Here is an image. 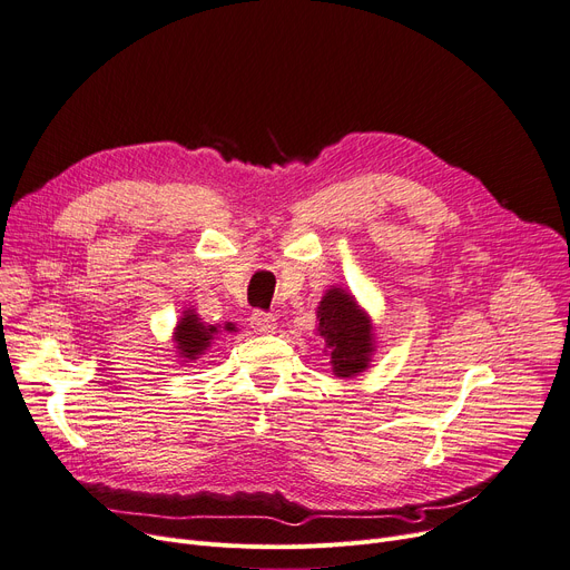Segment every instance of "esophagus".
<instances>
[{"instance_id": "obj_1", "label": "esophagus", "mask_w": 570, "mask_h": 570, "mask_svg": "<svg viewBox=\"0 0 570 570\" xmlns=\"http://www.w3.org/2000/svg\"><path fill=\"white\" fill-rule=\"evenodd\" d=\"M250 327L259 334H274L278 322H276V315L274 313H264V311H255L250 315Z\"/></svg>"}]
</instances>
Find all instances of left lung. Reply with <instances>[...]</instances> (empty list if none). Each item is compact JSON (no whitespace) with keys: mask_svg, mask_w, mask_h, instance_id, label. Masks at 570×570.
<instances>
[{"mask_svg":"<svg viewBox=\"0 0 570 570\" xmlns=\"http://www.w3.org/2000/svg\"><path fill=\"white\" fill-rule=\"evenodd\" d=\"M317 334L330 347L336 377H352L368 368L373 355V324L355 296L341 287L327 289L317 306Z\"/></svg>","mask_w":570,"mask_h":570,"instance_id":"8db88e82","label":"left lung"}]
</instances>
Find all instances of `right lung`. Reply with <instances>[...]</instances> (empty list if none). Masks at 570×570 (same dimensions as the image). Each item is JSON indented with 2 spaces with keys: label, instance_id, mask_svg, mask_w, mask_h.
<instances>
[{
  "label": "right lung",
  "instance_id": "1",
  "mask_svg": "<svg viewBox=\"0 0 570 570\" xmlns=\"http://www.w3.org/2000/svg\"><path fill=\"white\" fill-rule=\"evenodd\" d=\"M220 330L213 324H204L195 311H185L178 327L174 332V341L178 347V355L183 360H199V355L210 347V341ZM225 332H234V324H225Z\"/></svg>",
  "mask_w": 570,
  "mask_h": 570
}]
</instances>
